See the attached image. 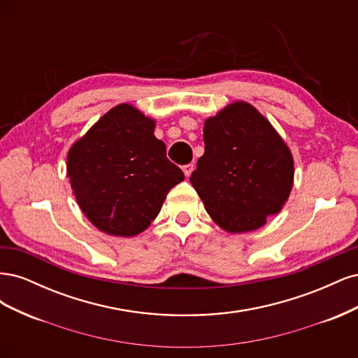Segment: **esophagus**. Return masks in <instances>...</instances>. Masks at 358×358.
Returning <instances> with one entry per match:
<instances>
[{
	"mask_svg": "<svg viewBox=\"0 0 358 358\" xmlns=\"http://www.w3.org/2000/svg\"><path fill=\"white\" fill-rule=\"evenodd\" d=\"M192 170H194V166H192V164H187V166L182 167V171H183V175H185V178H189V176H191Z\"/></svg>",
	"mask_w": 358,
	"mask_h": 358,
	"instance_id": "obj_1",
	"label": "esophagus"
}]
</instances>
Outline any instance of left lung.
Segmentation results:
<instances>
[{"instance_id": "1", "label": "left lung", "mask_w": 358, "mask_h": 358, "mask_svg": "<svg viewBox=\"0 0 358 358\" xmlns=\"http://www.w3.org/2000/svg\"><path fill=\"white\" fill-rule=\"evenodd\" d=\"M204 154L189 178L222 230L254 231L282 210L294 182L284 138L252 104L233 101L204 121Z\"/></svg>"}]
</instances>
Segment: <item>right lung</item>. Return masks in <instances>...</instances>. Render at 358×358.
Instances as JSON below:
<instances>
[{"mask_svg":"<svg viewBox=\"0 0 358 358\" xmlns=\"http://www.w3.org/2000/svg\"><path fill=\"white\" fill-rule=\"evenodd\" d=\"M155 119L122 103L104 113L67 154V176L90 222L110 236L146 230L183 179L154 134Z\"/></svg>","mask_w":358,"mask_h":358,"instance_id":"obj_1","label":"right lung"}]
</instances>
